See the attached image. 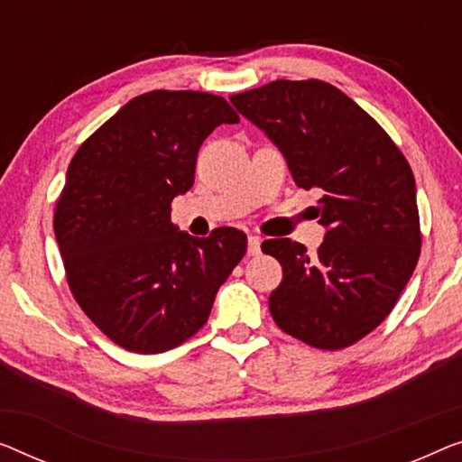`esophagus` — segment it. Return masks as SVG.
<instances>
[{
	"label": "esophagus",
	"instance_id": "34e87169",
	"mask_svg": "<svg viewBox=\"0 0 462 462\" xmlns=\"http://www.w3.org/2000/svg\"><path fill=\"white\" fill-rule=\"evenodd\" d=\"M246 253H249V254H259L261 253V236H254V234H251V236H249V246H246Z\"/></svg>",
	"mask_w": 462,
	"mask_h": 462
}]
</instances>
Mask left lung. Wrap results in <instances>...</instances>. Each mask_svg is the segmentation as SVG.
<instances>
[{
    "instance_id": "left-lung-1",
    "label": "left lung",
    "mask_w": 462,
    "mask_h": 462,
    "mask_svg": "<svg viewBox=\"0 0 462 462\" xmlns=\"http://www.w3.org/2000/svg\"><path fill=\"white\" fill-rule=\"evenodd\" d=\"M263 130L305 190H319L315 254L291 238L261 245L282 265L273 321L315 348L350 346L394 309L421 249L411 165L383 128L323 80H273L230 97Z\"/></svg>"
}]
</instances>
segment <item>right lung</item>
<instances>
[{
    "mask_svg": "<svg viewBox=\"0 0 462 462\" xmlns=\"http://www.w3.org/2000/svg\"><path fill=\"white\" fill-rule=\"evenodd\" d=\"M238 116L219 95L151 91L130 99L68 165L53 230L74 299L109 340L165 353L208 321L246 234L195 238L170 205L195 182L197 153Z\"/></svg>",
    "mask_w": 462,
    "mask_h": 462,
    "instance_id": "add662e5",
    "label": "right lung"
}]
</instances>
